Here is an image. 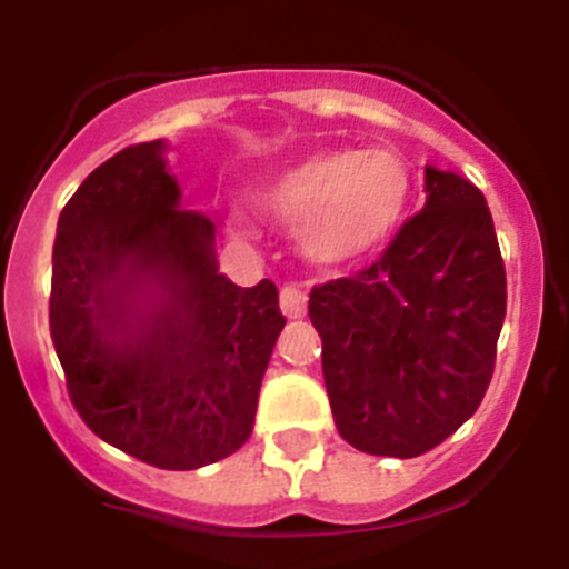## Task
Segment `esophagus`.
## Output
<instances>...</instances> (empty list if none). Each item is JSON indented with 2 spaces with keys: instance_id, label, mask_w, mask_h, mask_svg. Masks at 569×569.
Segmentation results:
<instances>
[{
  "instance_id": "34e87169",
  "label": "esophagus",
  "mask_w": 569,
  "mask_h": 569,
  "mask_svg": "<svg viewBox=\"0 0 569 569\" xmlns=\"http://www.w3.org/2000/svg\"><path fill=\"white\" fill-rule=\"evenodd\" d=\"M308 308V297L300 286H283L280 289V311L286 313L289 319H300L306 317Z\"/></svg>"
}]
</instances>
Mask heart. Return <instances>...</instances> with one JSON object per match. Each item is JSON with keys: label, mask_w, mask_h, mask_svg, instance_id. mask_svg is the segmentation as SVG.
<instances>
[{"label": "heart", "mask_w": 569, "mask_h": 569, "mask_svg": "<svg viewBox=\"0 0 569 569\" xmlns=\"http://www.w3.org/2000/svg\"><path fill=\"white\" fill-rule=\"evenodd\" d=\"M410 170L388 151H327L297 162L263 192L261 206L300 231L321 263H343L386 244L410 206Z\"/></svg>", "instance_id": "1"}]
</instances>
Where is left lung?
<instances>
[{"mask_svg": "<svg viewBox=\"0 0 569 569\" xmlns=\"http://www.w3.org/2000/svg\"><path fill=\"white\" fill-rule=\"evenodd\" d=\"M423 189V209L371 267L313 286L308 300L338 432L399 460L427 455L473 416L507 317L485 194L435 168Z\"/></svg>", "mask_w": 569, "mask_h": 569, "instance_id": "1", "label": "left lung"}]
</instances>
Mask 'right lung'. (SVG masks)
Returning <instances> with one entry per match:
<instances>
[{"label": "right lung", "instance_id": "add662e5", "mask_svg": "<svg viewBox=\"0 0 569 569\" xmlns=\"http://www.w3.org/2000/svg\"><path fill=\"white\" fill-rule=\"evenodd\" d=\"M286 317L220 274L214 222L181 209L164 142L129 146L57 220L49 330L82 421L114 449L194 470L250 438Z\"/></svg>", "mask_w": 569, "mask_h": 569}]
</instances>
